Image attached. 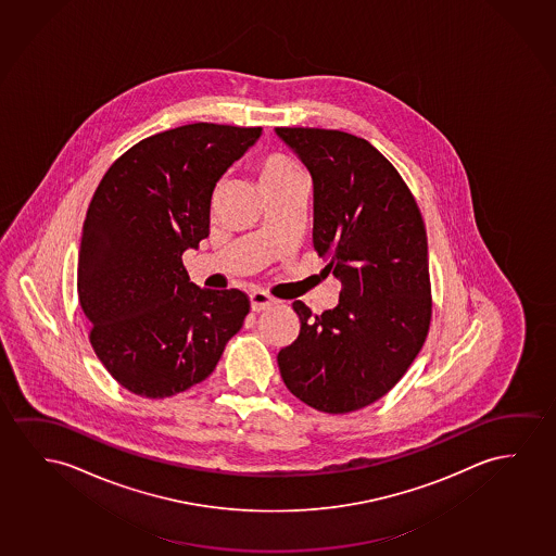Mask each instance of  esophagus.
Segmentation results:
<instances>
[{
  "label": "esophagus",
  "instance_id": "1",
  "mask_svg": "<svg viewBox=\"0 0 556 556\" xmlns=\"http://www.w3.org/2000/svg\"><path fill=\"white\" fill-rule=\"evenodd\" d=\"M275 300L266 294V292H262V290H254L252 294H250V307H252V312H262V309H266V307L274 306Z\"/></svg>",
  "mask_w": 556,
  "mask_h": 556
}]
</instances>
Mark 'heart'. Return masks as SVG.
<instances>
[{
  "mask_svg": "<svg viewBox=\"0 0 556 556\" xmlns=\"http://www.w3.org/2000/svg\"><path fill=\"white\" fill-rule=\"evenodd\" d=\"M257 176L262 187L285 184L294 177H304L302 169L282 154H267L257 162Z\"/></svg>",
  "mask_w": 556,
  "mask_h": 556,
  "instance_id": "heart-1",
  "label": "heart"
}]
</instances>
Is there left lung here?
<instances>
[{
    "label": "left lung",
    "instance_id": "obj_1",
    "mask_svg": "<svg viewBox=\"0 0 556 556\" xmlns=\"http://www.w3.org/2000/svg\"><path fill=\"white\" fill-rule=\"evenodd\" d=\"M314 181V249L340 282L321 315L296 300L300 334L277 355L282 380L323 413L362 409L402 379L432 315L425 222L397 169L362 137L275 128Z\"/></svg>",
    "mask_w": 556,
    "mask_h": 556
}]
</instances>
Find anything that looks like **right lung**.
I'll return each mask as SVG.
<instances>
[{
  "instance_id": "add662e5",
  "label": "right lung",
  "mask_w": 556,
  "mask_h": 556,
  "mask_svg": "<svg viewBox=\"0 0 556 556\" xmlns=\"http://www.w3.org/2000/svg\"><path fill=\"white\" fill-rule=\"evenodd\" d=\"M260 136L199 122L147 137L89 202L80 306L97 357L134 394L161 400L199 384L241 330L249 296L197 287L181 256L208 237L214 187Z\"/></svg>"
}]
</instances>
